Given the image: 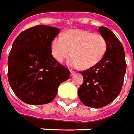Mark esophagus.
<instances>
[{
  "mask_svg": "<svg viewBox=\"0 0 134 134\" xmlns=\"http://www.w3.org/2000/svg\"><path fill=\"white\" fill-rule=\"evenodd\" d=\"M70 73H71V75L72 76V75H74V74H76V71H72V70H70Z\"/></svg>",
  "mask_w": 134,
  "mask_h": 134,
  "instance_id": "esophagus-1",
  "label": "esophagus"
}]
</instances>
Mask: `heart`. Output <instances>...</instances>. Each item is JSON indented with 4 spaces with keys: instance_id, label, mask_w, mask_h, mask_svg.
Returning a JSON list of instances; mask_svg holds the SVG:
<instances>
[{
    "instance_id": "obj_1",
    "label": "heart",
    "mask_w": 134,
    "mask_h": 134,
    "mask_svg": "<svg viewBox=\"0 0 134 134\" xmlns=\"http://www.w3.org/2000/svg\"><path fill=\"white\" fill-rule=\"evenodd\" d=\"M108 48L105 37L89 31L70 30L52 40V54L60 63L74 57L69 64L73 67L90 69L103 58Z\"/></svg>"
}]
</instances>
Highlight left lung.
I'll use <instances>...</instances> for the list:
<instances>
[{
  "label": "left lung",
  "mask_w": 134,
  "mask_h": 134,
  "mask_svg": "<svg viewBox=\"0 0 134 134\" xmlns=\"http://www.w3.org/2000/svg\"><path fill=\"white\" fill-rule=\"evenodd\" d=\"M108 48L103 58L90 69L80 71L83 83L78 88V97L86 106L102 108L113 102L122 90L126 71L124 48L109 29L99 28Z\"/></svg>",
  "instance_id": "1"
}]
</instances>
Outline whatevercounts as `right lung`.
<instances>
[{
    "label": "right lung",
    "mask_w": 134,
    "mask_h": 134,
    "mask_svg": "<svg viewBox=\"0 0 134 134\" xmlns=\"http://www.w3.org/2000/svg\"><path fill=\"white\" fill-rule=\"evenodd\" d=\"M57 28L38 25L22 31L8 57V80L15 95L30 105L51 103L70 71L52 54Z\"/></svg>",
    "instance_id": "1"
}]
</instances>
